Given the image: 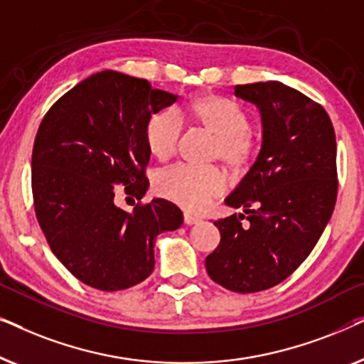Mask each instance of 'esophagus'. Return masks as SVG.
<instances>
[{
	"label": "esophagus",
	"instance_id": "obj_1",
	"mask_svg": "<svg viewBox=\"0 0 364 364\" xmlns=\"http://www.w3.org/2000/svg\"><path fill=\"white\" fill-rule=\"evenodd\" d=\"M198 222H200V218L193 217L191 213H186V215H183V223H186V225H196Z\"/></svg>",
	"mask_w": 364,
	"mask_h": 364
}]
</instances>
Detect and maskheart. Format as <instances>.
I'll return each mask as SVG.
<instances>
[{
    "label": "heart",
    "mask_w": 364,
    "mask_h": 364,
    "mask_svg": "<svg viewBox=\"0 0 364 364\" xmlns=\"http://www.w3.org/2000/svg\"><path fill=\"white\" fill-rule=\"evenodd\" d=\"M191 116L215 137V157L233 171L247 167L255 152V142L248 132L250 119L238 104L220 96H200L192 101ZM181 134L182 119L173 109L154 114L146 126L149 151L157 159L171 157ZM156 191L188 212H202L227 191V177L217 167L177 166L159 173Z\"/></svg>",
    "instance_id": "obj_1"
}]
</instances>
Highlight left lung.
Here are the masks:
<instances>
[{"label": "left lung", "mask_w": 364, "mask_h": 364, "mask_svg": "<svg viewBox=\"0 0 364 364\" xmlns=\"http://www.w3.org/2000/svg\"><path fill=\"white\" fill-rule=\"evenodd\" d=\"M262 117L260 152L225 205L243 213L215 222L220 243L205 258L227 290L278 285L310 255L336 202V137L325 109L280 81L235 86ZM248 223H242L245 213Z\"/></svg>", "instance_id": "obj_1"}]
</instances>
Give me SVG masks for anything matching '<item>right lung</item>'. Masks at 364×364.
Instances as JSON below:
<instances>
[{
    "label": "right lung",
    "mask_w": 364,
    "mask_h": 364,
    "mask_svg": "<svg viewBox=\"0 0 364 364\" xmlns=\"http://www.w3.org/2000/svg\"><path fill=\"white\" fill-rule=\"evenodd\" d=\"M177 99L106 69L64 94L38 129L31 161L38 222L58 260L89 287L117 291L144 282L159 233L182 225L181 208L164 198L132 212L114 203L117 183L146 196L147 121Z\"/></svg>",
    "instance_id": "add662e5"
}]
</instances>
